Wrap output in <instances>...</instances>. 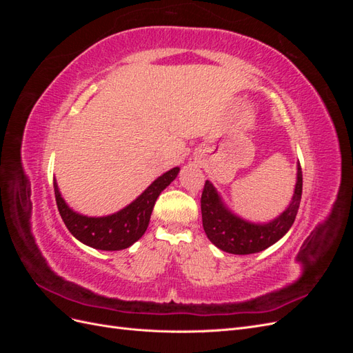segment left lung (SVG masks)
<instances>
[{"label": "left lung", "mask_w": 353, "mask_h": 353, "mask_svg": "<svg viewBox=\"0 0 353 353\" xmlns=\"http://www.w3.org/2000/svg\"><path fill=\"white\" fill-rule=\"evenodd\" d=\"M302 168L297 165V183L292 203L272 222L250 223L231 213L218 196L216 190L206 181L201 193V221L208 239L223 252L232 254H252L265 250L279 241L292 228L302 199Z\"/></svg>", "instance_id": "left-lung-1"}]
</instances>
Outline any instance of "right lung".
<instances>
[{
    "label": "right lung",
    "mask_w": 353,
    "mask_h": 353,
    "mask_svg": "<svg viewBox=\"0 0 353 353\" xmlns=\"http://www.w3.org/2000/svg\"><path fill=\"white\" fill-rule=\"evenodd\" d=\"M179 168L168 170L159 176L144 193L134 200L130 206L113 213L110 216L88 218L73 212L61 199L54 181V196L60 216L74 239L99 250H122L130 248L143 237L159 194L172 183Z\"/></svg>",
    "instance_id": "right-lung-1"
}]
</instances>
